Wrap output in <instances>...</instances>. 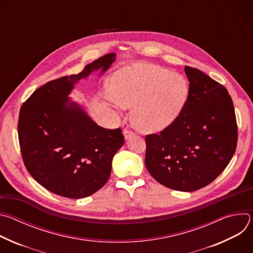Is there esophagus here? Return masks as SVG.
Segmentation results:
<instances>
[{
	"instance_id": "34e87169",
	"label": "esophagus",
	"mask_w": 253,
	"mask_h": 253,
	"mask_svg": "<svg viewBox=\"0 0 253 253\" xmlns=\"http://www.w3.org/2000/svg\"><path fill=\"white\" fill-rule=\"evenodd\" d=\"M123 133H124V137H125V139H128V138H130L131 136H133V135H134V132H133L132 130L128 129V128H125Z\"/></svg>"
}]
</instances>
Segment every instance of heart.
<instances>
[{
  "label": "heart",
  "instance_id": "b5f03b06",
  "mask_svg": "<svg viewBox=\"0 0 253 253\" xmlns=\"http://www.w3.org/2000/svg\"><path fill=\"white\" fill-rule=\"evenodd\" d=\"M115 102L134 108V123L146 133L159 132L170 125L185 103V79L154 64H138L120 71L112 82Z\"/></svg>",
  "mask_w": 253,
  "mask_h": 253
}]
</instances>
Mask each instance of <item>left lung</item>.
<instances>
[{
	"mask_svg": "<svg viewBox=\"0 0 253 253\" xmlns=\"http://www.w3.org/2000/svg\"><path fill=\"white\" fill-rule=\"evenodd\" d=\"M187 99L159 134L145 137V166L160 184L191 192L210 184L229 164L237 145V123L227 89L196 68H184Z\"/></svg>",
	"mask_w": 253,
	"mask_h": 253,
	"instance_id": "left-lung-1",
	"label": "left lung"
}]
</instances>
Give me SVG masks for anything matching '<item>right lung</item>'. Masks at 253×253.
<instances>
[{
    "instance_id": "1",
    "label": "right lung",
    "mask_w": 253,
    "mask_h": 253,
    "mask_svg": "<svg viewBox=\"0 0 253 253\" xmlns=\"http://www.w3.org/2000/svg\"><path fill=\"white\" fill-rule=\"evenodd\" d=\"M114 57L107 54L77 75L46 83L21 107L18 136L24 164L36 181L57 195L90 196L110 177L112 159L124 143L122 130L97 125L67 96L91 72L106 71Z\"/></svg>"
}]
</instances>
